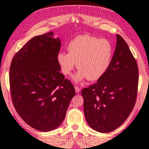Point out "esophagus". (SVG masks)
Here are the masks:
<instances>
[{
	"label": "esophagus",
	"mask_w": 149,
	"mask_h": 149,
	"mask_svg": "<svg viewBox=\"0 0 149 149\" xmlns=\"http://www.w3.org/2000/svg\"><path fill=\"white\" fill-rule=\"evenodd\" d=\"M75 92H76V93H79V92L80 91V88H79L78 86H75Z\"/></svg>",
	"instance_id": "34e87169"
}]
</instances>
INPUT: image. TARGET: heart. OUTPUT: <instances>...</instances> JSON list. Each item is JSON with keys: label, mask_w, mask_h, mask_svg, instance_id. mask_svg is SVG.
Masks as SVG:
<instances>
[{"label": "heart", "mask_w": 149, "mask_h": 149, "mask_svg": "<svg viewBox=\"0 0 149 149\" xmlns=\"http://www.w3.org/2000/svg\"><path fill=\"white\" fill-rule=\"evenodd\" d=\"M67 49L68 53H58L57 62L65 75L71 74L77 63L79 70L73 77L75 82L100 79L111 63L113 48L107 39L80 35L69 42Z\"/></svg>", "instance_id": "1"}]
</instances>
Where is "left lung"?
I'll return each mask as SVG.
<instances>
[{"label": "left lung", "instance_id": "obj_1", "mask_svg": "<svg viewBox=\"0 0 149 149\" xmlns=\"http://www.w3.org/2000/svg\"><path fill=\"white\" fill-rule=\"evenodd\" d=\"M138 83L136 61L126 42L117 34L116 48L109 68L95 84L81 91L89 125L105 133L121 126L135 104Z\"/></svg>", "mask_w": 149, "mask_h": 149}]
</instances>
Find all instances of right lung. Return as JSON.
<instances>
[{
    "label": "right lung",
    "instance_id": "right-lung-1",
    "mask_svg": "<svg viewBox=\"0 0 149 149\" xmlns=\"http://www.w3.org/2000/svg\"><path fill=\"white\" fill-rule=\"evenodd\" d=\"M52 32L30 40L16 53L10 68L12 101L28 125L42 132L58 127L75 91L57 62L61 41Z\"/></svg>",
    "mask_w": 149,
    "mask_h": 149
}]
</instances>
